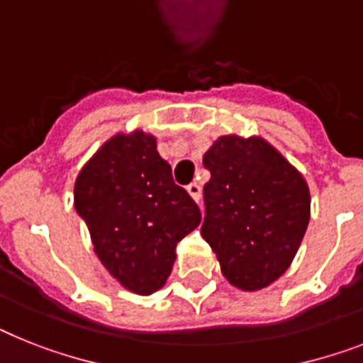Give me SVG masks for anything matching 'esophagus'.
Listing matches in <instances>:
<instances>
[{
    "label": "esophagus",
    "mask_w": 363,
    "mask_h": 363,
    "mask_svg": "<svg viewBox=\"0 0 363 363\" xmlns=\"http://www.w3.org/2000/svg\"><path fill=\"white\" fill-rule=\"evenodd\" d=\"M187 193L191 194V199H193L194 202H199L200 196H202V189H200L199 184H191L187 185Z\"/></svg>",
    "instance_id": "obj_1"
}]
</instances>
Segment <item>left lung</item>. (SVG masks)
Segmentation results:
<instances>
[{"mask_svg":"<svg viewBox=\"0 0 363 363\" xmlns=\"http://www.w3.org/2000/svg\"><path fill=\"white\" fill-rule=\"evenodd\" d=\"M211 178L203 185L202 238L224 278L259 291L289 269L310 223L306 179L271 143L223 135L203 154Z\"/></svg>","mask_w":363,"mask_h":363,"instance_id":"obj_1","label":"left lung"}]
</instances>
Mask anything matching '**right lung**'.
I'll return each mask as SVG.
<instances>
[{"mask_svg":"<svg viewBox=\"0 0 363 363\" xmlns=\"http://www.w3.org/2000/svg\"><path fill=\"white\" fill-rule=\"evenodd\" d=\"M74 208L104 267L137 295L164 286L178 242L200 224L199 206L143 130L121 131L96 150L76 178Z\"/></svg>","mask_w":363,"mask_h":363,"instance_id":"right-lung-1","label":"right lung"}]
</instances>
